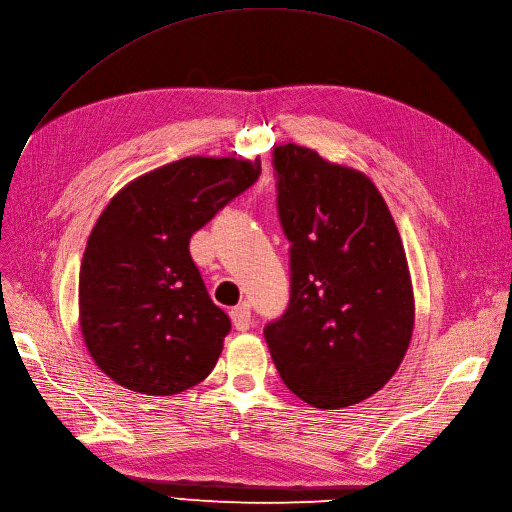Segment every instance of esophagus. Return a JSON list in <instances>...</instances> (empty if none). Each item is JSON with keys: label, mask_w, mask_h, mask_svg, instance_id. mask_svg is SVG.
Listing matches in <instances>:
<instances>
[{"label": "esophagus", "mask_w": 512, "mask_h": 512, "mask_svg": "<svg viewBox=\"0 0 512 512\" xmlns=\"http://www.w3.org/2000/svg\"><path fill=\"white\" fill-rule=\"evenodd\" d=\"M230 318H232V324H234L236 330H240V332L249 330V326H251V309H249V305L247 303H240V305L232 307L230 309Z\"/></svg>", "instance_id": "esophagus-1"}]
</instances>
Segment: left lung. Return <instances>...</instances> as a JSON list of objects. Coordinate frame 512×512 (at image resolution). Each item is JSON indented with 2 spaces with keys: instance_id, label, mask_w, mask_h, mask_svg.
<instances>
[{
  "instance_id": "8db88e82",
  "label": "left lung",
  "mask_w": 512,
  "mask_h": 512,
  "mask_svg": "<svg viewBox=\"0 0 512 512\" xmlns=\"http://www.w3.org/2000/svg\"><path fill=\"white\" fill-rule=\"evenodd\" d=\"M276 203L291 242V299L263 328L284 385L316 408L379 391L402 364L414 297L395 221L360 171L284 144L272 154Z\"/></svg>"
}]
</instances>
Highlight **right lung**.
<instances>
[{
    "instance_id": "obj_1",
    "label": "right lung",
    "mask_w": 512,
    "mask_h": 512,
    "mask_svg": "<svg viewBox=\"0 0 512 512\" xmlns=\"http://www.w3.org/2000/svg\"><path fill=\"white\" fill-rule=\"evenodd\" d=\"M261 175V161L188 157L127 184L87 240L79 322L98 368L125 389L173 395L207 379L232 324L190 238Z\"/></svg>"
}]
</instances>
